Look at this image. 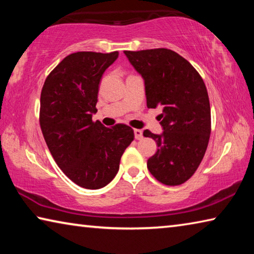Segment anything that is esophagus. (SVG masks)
I'll return each mask as SVG.
<instances>
[{
  "instance_id": "1",
  "label": "esophagus",
  "mask_w": 254,
  "mask_h": 254,
  "mask_svg": "<svg viewBox=\"0 0 254 254\" xmlns=\"http://www.w3.org/2000/svg\"><path fill=\"white\" fill-rule=\"evenodd\" d=\"M134 136H135L136 140L143 139V132H142V130H140V128H135V130H134Z\"/></svg>"
}]
</instances>
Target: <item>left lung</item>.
<instances>
[{
	"label": "left lung",
	"mask_w": 254,
	"mask_h": 254,
	"mask_svg": "<svg viewBox=\"0 0 254 254\" xmlns=\"http://www.w3.org/2000/svg\"><path fill=\"white\" fill-rule=\"evenodd\" d=\"M124 54L143 77L148 109L163 107L158 117L162 134L143 132L158 145L147 162L150 174L167 186L186 183L203 160L212 130L204 80L190 63L170 49Z\"/></svg>",
	"instance_id": "left-lung-1"
}]
</instances>
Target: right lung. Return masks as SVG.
<instances>
[{"mask_svg": "<svg viewBox=\"0 0 254 254\" xmlns=\"http://www.w3.org/2000/svg\"><path fill=\"white\" fill-rule=\"evenodd\" d=\"M119 57L78 51L64 58L47 76L41 89L39 122L56 163L71 182L100 189L118 174L120 160L134 140L133 128L94 122L103 72Z\"/></svg>", "mask_w": 254, "mask_h": 254, "instance_id": "1", "label": "right lung"}]
</instances>
